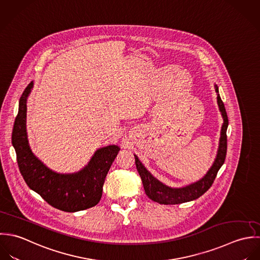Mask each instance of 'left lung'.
Masks as SVG:
<instances>
[{"label":"left lung","instance_id":"obj_1","mask_svg":"<svg viewBox=\"0 0 260 260\" xmlns=\"http://www.w3.org/2000/svg\"><path fill=\"white\" fill-rule=\"evenodd\" d=\"M215 91L217 92V103L219 109L221 111L223 117V124L221 127L220 140H219V147L216 158L209 169L207 174L199 181L192 183L188 186L182 188H171L158 180L145 168V166L141 162L139 157L135 155L136 158V166L137 170L141 176L143 181L144 189L147 196L155 201L156 203L164 204V205H174V204H181L189 201H193L198 199L202 196L205 192H207L209 188L212 186L219 169L224 164L226 153H227V127H228V116L225 109L224 104L219 95L218 86L215 84Z\"/></svg>","mask_w":260,"mask_h":260}]
</instances>
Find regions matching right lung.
Returning <instances> with one entry per match:
<instances>
[{
  "label": "right lung",
  "mask_w": 260,
  "mask_h": 260,
  "mask_svg": "<svg viewBox=\"0 0 260 260\" xmlns=\"http://www.w3.org/2000/svg\"><path fill=\"white\" fill-rule=\"evenodd\" d=\"M33 84L31 81L20 98L12 133V144L24 181L49 205L61 211L77 212L95 206L102 199L105 177L119 147L110 145L99 149L89 162L77 173L59 174L47 168L32 153L27 138V99Z\"/></svg>",
  "instance_id": "add662e5"
}]
</instances>
